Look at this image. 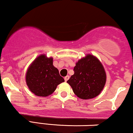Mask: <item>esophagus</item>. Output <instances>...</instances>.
Wrapping results in <instances>:
<instances>
[{
  "mask_svg": "<svg viewBox=\"0 0 133 133\" xmlns=\"http://www.w3.org/2000/svg\"><path fill=\"white\" fill-rule=\"evenodd\" d=\"M69 78H70V77H69V76H68V75H67V76H65V78H64V79H65V82H67V81H68V79H69Z\"/></svg>",
  "mask_w": 133,
  "mask_h": 133,
  "instance_id": "esophagus-1",
  "label": "esophagus"
}]
</instances>
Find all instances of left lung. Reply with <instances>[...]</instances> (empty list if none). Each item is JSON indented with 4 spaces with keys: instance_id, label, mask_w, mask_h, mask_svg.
I'll return each mask as SVG.
<instances>
[{
    "instance_id": "8db88e82",
    "label": "left lung",
    "mask_w": 133,
    "mask_h": 133,
    "mask_svg": "<svg viewBox=\"0 0 133 133\" xmlns=\"http://www.w3.org/2000/svg\"><path fill=\"white\" fill-rule=\"evenodd\" d=\"M73 70L74 74L67 83L78 97L88 99L100 94L106 84L107 74L97 57L87 54L76 62Z\"/></svg>"
}]
</instances>
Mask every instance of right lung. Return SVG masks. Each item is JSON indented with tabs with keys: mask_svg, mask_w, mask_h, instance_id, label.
<instances>
[{
	"mask_svg": "<svg viewBox=\"0 0 133 133\" xmlns=\"http://www.w3.org/2000/svg\"><path fill=\"white\" fill-rule=\"evenodd\" d=\"M26 85L38 96L46 97L52 94L59 84L65 79L53 65V58L46 55L38 56L29 65L25 75Z\"/></svg>",
	"mask_w": 133,
	"mask_h": 133,
	"instance_id": "obj_1",
	"label": "right lung"
}]
</instances>
